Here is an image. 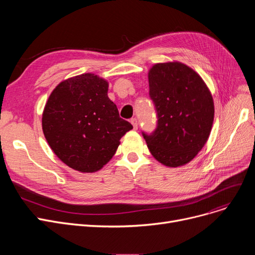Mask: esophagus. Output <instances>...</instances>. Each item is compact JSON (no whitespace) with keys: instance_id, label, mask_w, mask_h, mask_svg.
Segmentation results:
<instances>
[{"instance_id":"esophagus-1","label":"esophagus","mask_w":255,"mask_h":255,"mask_svg":"<svg viewBox=\"0 0 255 255\" xmlns=\"http://www.w3.org/2000/svg\"><path fill=\"white\" fill-rule=\"evenodd\" d=\"M130 123L132 124L133 128H134V130H136V129H137L138 123H137V120H136L135 118H133V119H131V120H130Z\"/></svg>"}]
</instances>
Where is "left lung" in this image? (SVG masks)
Instances as JSON below:
<instances>
[{
    "instance_id": "1",
    "label": "left lung",
    "mask_w": 255,
    "mask_h": 255,
    "mask_svg": "<svg viewBox=\"0 0 255 255\" xmlns=\"http://www.w3.org/2000/svg\"><path fill=\"white\" fill-rule=\"evenodd\" d=\"M158 125L142 133L153 157L168 167L189 163L206 144L213 126L214 101L200 75L181 62L157 63L148 73Z\"/></svg>"
}]
</instances>
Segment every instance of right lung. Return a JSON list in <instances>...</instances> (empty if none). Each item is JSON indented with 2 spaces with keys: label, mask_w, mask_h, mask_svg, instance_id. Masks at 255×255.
<instances>
[{
  "label": "right lung",
  "mask_w": 255,
  "mask_h": 255,
  "mask_svg": "<svg viewBox=\"0 0 255 255\" xmlns=\"http://www.w3.org/2000/svg\"><path fill=\"white\" fill-rule=\"evenodd\" d=\"M109 82L84 73L61 82L49 95L42 130L52 152L74 170L95 172L116 154L132 125L107 96Z\"/></svg>",
  "instance_id": "add662e5"
}]
</instances>
